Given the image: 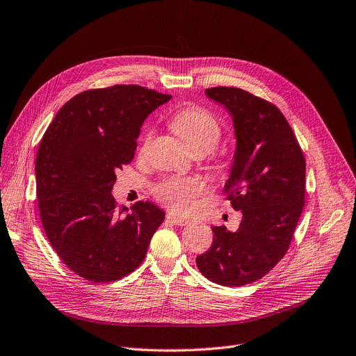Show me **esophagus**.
Wrapping results in <instances>:
<instances>
[{
    "instance_id": "obj_1",
    "label": "esophagus",
    "mask_w": 356,
    "mask_h": 356,
    "mask_svg": "<svg viewBox=\"0 0 356 356\" xmlns=\"http://www.w3.org/2000/svg\"><path fill=\"white\" fill-rule=\"evenodd\" d=\"M167 221H170V222L175 224V225H180V227L188 225V224L191 222L189 220L181 218V216H177V215H175V213H167Z\"/></svg>"
}]
</instances>
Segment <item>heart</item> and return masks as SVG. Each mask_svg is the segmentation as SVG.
Listing matches in <instances>:
<instances>
[{
  "instance_id": "obj_1",
  "label": "heart",
  "mask_w": 356,
  "mask_h": 356,
  "mask_svg": "<svg viewBox=\"0 0 356 356\" xmlns=\"http://www.w3.org/2000/svg\"><path fill=\"white\" fill-rule=\"evenodd\" d=\"M172 128L193 154H205L215 149L221 140V125L216 118L197 106H189L172 118ZM154 131L148 129L140 151L144 154L152 140ZM205 183L197 177H168L154 188V195L163 205L179 213L191 212L196 197L205 192Z\"/></svg>"
}]
</instances>
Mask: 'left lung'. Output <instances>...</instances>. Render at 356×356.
Masks as SVG:
<instances>
[{
    "label": "left lung",
    "instance_id": "obj_1",
    "mask_svg": "<svg viewBox=\"0 0 356 356\" xmlns=\"http://www.w3.org/2000/svg\"><path fill=\"white\" fill-rule=\"evenodd\" d=\"M205 95L233 118L237 145L225 192L243 216L236 231L212 227L213 241L196 265L215 284L243 286L272 270L289 249L304 208L305 159L275 104L237 87Z\"/></svg>",
    "mask_w": 356,
    "mask_h": 356
}]
</instances>
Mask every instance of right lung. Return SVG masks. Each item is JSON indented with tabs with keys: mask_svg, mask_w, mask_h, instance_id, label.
Wrapping results in <instances>:
<instances>
[{
	"mask_svg": "<svg viewBox=\"0 0 356 356\" xmlns=\"http://www.w3.org/2000/svg\"><path fill=\"white\" fill-rule=\"evenodd\" d=\"M172 96L141 86L87 90L60 107L39 144L36 195L46 237L60 260L90 282H112L145 259L164 211L112 195L149 113Z\"/></svg>",
	"mask_w": 356,
	"mask_h": 356,
	"instance_id": "obj_1",
	"label": "right lung"
}]
</instances>
